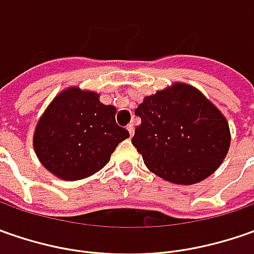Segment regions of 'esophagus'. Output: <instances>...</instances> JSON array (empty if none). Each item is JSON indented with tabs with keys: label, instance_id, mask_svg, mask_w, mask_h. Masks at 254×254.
I'll return each instance as SVG.
<instances>
[{
	"label": "esophagus",
	"instance_id": "esophagus-1",
	"mask_svg": "<svg viewBox=\"0 0 254 254\" xmlns=\"http://www.w3.org/2000/svg\"><path fill=\"white\" fill-rule=\"evenodd\" d=\"M127 130H128V132H130V135L134 134V124H132V123H130V124L127 126Z\"/></svg>",
	"mask_w": 254,
	"mask_h": 254
}]
</instances>
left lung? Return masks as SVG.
<instances>
[{"mask_svg": "<svg viewBox=\"0 0 254 254\" xmlns=\"http://www.w3.org/2000/svg\"><path fill=\"white\" fill-rule=\"evenodd\" d=\"M135 116L141 124L132 145L148 170L170 182L190 185L205 180L228 154L229 124L192 86L175 83L147 96Z\"/></svg>", "mask_w": 254, "mask_h": 254, "instance_id": "8db88e82", "label": "left lung"}]
</instances>
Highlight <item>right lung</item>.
<instances>
[{
	"label": "right lung",
	"instance_id": "add662e5",
	"mask_svg": "<svg viewBox=\"0 0 254 254\" xmlns=\"http://www.w3.org/2000/svg\"><path fill=\"white\" fill-rule=\"evenodd\" d=\"M128 135L116 123L114 106L100 103L97 93L70 87L42 114L34 148L46 170L64 181H76L102 170Z\"/></svg>",
	"mask_w": 254,
	"mask_h": 254
}]
</instances>
